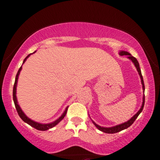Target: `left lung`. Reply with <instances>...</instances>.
<instances>
[{"label":"left lung","mask_w":160,"mask_h":160,"mask_svg":"<svg viewBox=\"0 0 160 160\" xmlns=\"http://www.w3.org/2000/svg\"><path fill=\"white\" fill-rule=\"evenodd\" d=\"M120 55H127L128 56V58L130 59L131 61L134 62L135 67L137 68V72H138V73L139 74V76H140V78H141V82H142V89H143V92L145 91V85H144V81H143V78H142V73H141V70H140V68H139V64L138 61H137V60L136 58H134V57H133L132 55L130 53H128V52H125V51H121L120 52ZM142 106H141V108L138 111V112L136 114L134 115V117H132L128 121H127V122H125L124 123H122V124L120 125H116V126H114V127H111V128H105V127H101L100 125H98V124H96L94 121L92 120L93 123H94V125L95 126L98 128L99 130L102 131V132H105V133H108V134H114V133H117L119 132V131H121L122 130H124V129H126L128 128V127H130L131 125L134 123V122L135 121V120L137 118V117L139 116V114H140L141 112H142V109H143V107H144V104H145V94L143 95V98H142Z\"/></svg>","instance_id":"left-lung-1"}]
</instances>
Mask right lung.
<instances>
[{"instance_id": "obj_1", "label": "right lung", "mask_w": 160, "mask_h": 160, "mask_svg": "<svg viewBox=\"0 0 160 160\" xmlns=\"http://www.w3.org/2000/svg\"><path fill=\"white\" fill-rule=\"evenodd\" d=\"M31 55V54H29V55H28L26 58L24 59L23 62V64L25 62V61ZM22 69V66H21V68H19V70H18L17 74H16V78H15V84H14V87H13V100H14V103H15V108H16V110H17L18 112V114L19 115L20 117L23 120L24 122L27 123V124H29V125H31L32 127H33V128H35L36 129H38V130L39 131H46L48 130V129L49 128H53L54 126H55L57 124H58L60 121H61L62 119L64 118V117L66 116V112H67V110H68V107L66 108L65 112H63V114H62L61 116H60L59 118L58 119V120L54 121L53 122H51V123H48V124H41V123H39V122H35V121L32 120L31 119H29V117L27 116H26V114H24L23 112V111L21 110V107L19 106V105L18 104V101H17V98H16V87H17V83H18V76H19V74H20V72H21Z\"/></svg>"}]
</instances>
